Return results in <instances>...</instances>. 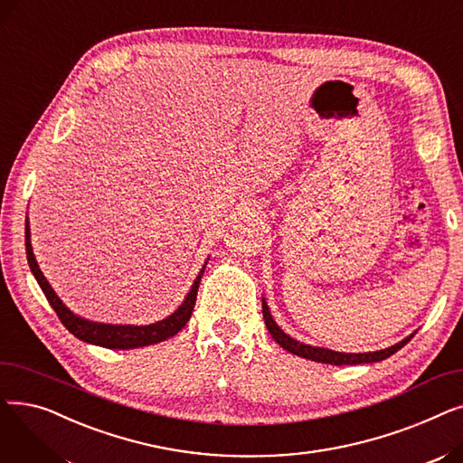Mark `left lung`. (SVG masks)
I'll return each instance as SVG.
<instances>
[{
	"instance_id": "left-lung-1",
	"label": "left lung",
	"mask_w": 463,
	"mask_h": 463,
	"mask_svg": "<svg viewBox=\"0 0 463 463\" xmlns=\"http://www.w3.org/2000/svg\"><path fill=\"white\" fill-rule=\"evenodd\" d=\"M28 225H26V241H28ZM262 317H264V325L269 328V332L272 334V337L276 342L288 353H293L297 356L313 360V362H323V364H332V366H345V364H372V362H381L384 358H388L391 354H394L396 351H400L405 344L411 342V335H407L405 339H402L400 344L392 345V347H386L381 351H373V353H337V351H330V349H323V347H313V345H306L297 342L295 337L287 335L272 319L269 304L262 298Z\"/></svg>"
}]
</instances>
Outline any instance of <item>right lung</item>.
Returning <instances> with one entry per match:
<instances>
[{
  "instance_id": "add662e5",
  "label": "right lung",
  "mask_w": 463,
  "mask_h": 463,
  "mask_svg": "<svg viewBox=\"0 0 463 463\" xmlns=\"http://www.w3.org/2000/svg\"><path fill=\"white\" fill-rule=\"evenodd\" d=\"M26 253H28V262L30 269L39 283V287L43 288V293L48 300V304L52 306V309L56 311V315L60 317L61 325L79 339L91 345H99V347H107V349H137V347H146V345H154L159 342H165V339L176 335L189 321L193 307H194V300H197V290H199V283L201 278L204 274V266L203 270L199 272L197 279L191 285V290L187 293L185 300L182 302V306L173 313L168 315L166 319L157 321L154 325H146V326H135V325H103V323H93L88 319L79 317V315L72 313L54 293V288L51 287V283L46 281V278L43 276L39 264L35 260L33 250H32V241H30V231H28V241H26ZM206 264V262H204Z\"/></svg>"
}]
</instances>
